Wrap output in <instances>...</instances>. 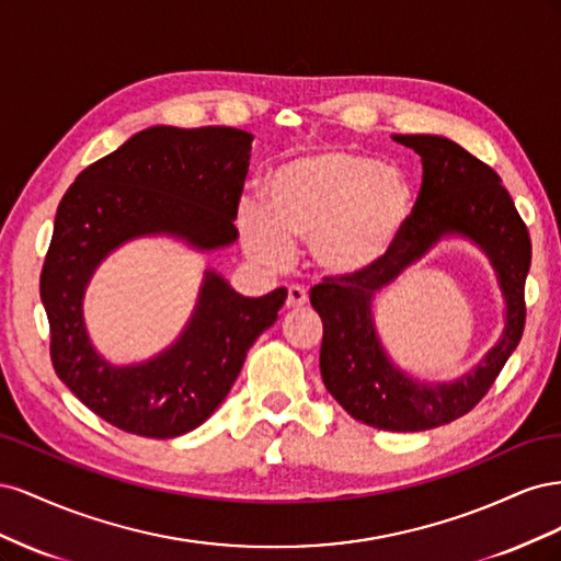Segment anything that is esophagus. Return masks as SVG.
I'll return each instance as SVG.
<instances>
[{"instance_id":"34e87169","label":"esophagus","mask_w":561,"mask_h":561,"mask_svg":"<svg viewBox=\"0 0 561 561\" xmlns=\"http://www.w3.org/2000/svg\"><path fill=\"white\" fill-rule=\"evenodd\" d=\"M304 304H309V293L307 287L301 285H290V290H287V299H285V307L287 309H299Z\"/></svg>"}]
</instances>
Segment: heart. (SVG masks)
<instances>
[{"label":"heart","instance_id":"1","mask_svg":"<svg viewBox=\"0 0 561 561\" xmlns=\"http://www.w3.org/2000/svg\"><path fill=\"white\" fill-rule=\"evenodd\" d=\"M266 203H241L239 231L252 260L280 266L293 243H309L332 276L375 266L414 213V190L398 165L353 149H325L278 165Z\"/></svg>","mask_w":561,"mask_h":561}]
</instances>
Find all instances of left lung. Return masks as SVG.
I'll return each instance as SVG.
<instances>
[{"label":"left lung","mask_w":561,"mask_h":561,"mask_svg":"<svg viewBox=\"0 0 561 561\" xmlns=\"http://www.w3.org/2000/svg\"><path fill=\"white\" fill-rule=\"evenodd\" d=\"M393 140L414 149L423 165L410 222L371 268L316 285L311 307L322 320L320 375L332 398L367 426L416 433L468 414L517 348L526 320L524 283L531 266V239L494 168L439 135H393ZM449 232L466 234L488 252L506 299V330L481 365L461 380L414 382L385 355L370 301Z\"/></svg>","instance_id":"left-lung-1"}]
</instances>
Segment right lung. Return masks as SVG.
I'll return each mask as SVG.
<instances>
[{"label": "right lung", "instance_id": "add662e5", "mask_svg": "<svg viewBox=\"0 0 561 561\" xmlns=\"http://www.w3.org/2000/svg\"><path fill=\"white\" fill-rule=\"evenodd\" d=\"M250 142V133L229 126H151L81 171L60 201L39 278L50 363L116 428L154 439L198 428L227 398L254 339L278 318L285 287L243 297L206 271L190 325L157 358L114 367L83 325L93 271L122 243L151 233L178 236L198 250L236 241Z\"/></svg>", "mask_w": 561, "mask_h": 561}]
</instances>
